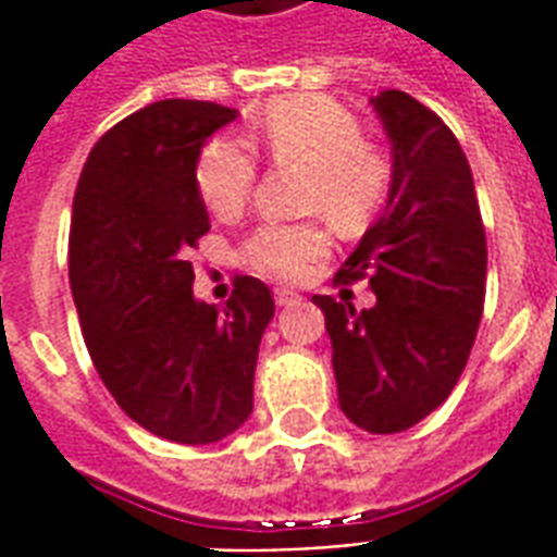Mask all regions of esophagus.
I'll return each instance as SVG.
<instances>
[{
    "instance_id": "34e87169",
    "label": "esophagus",
    "mask_w": 557,
    "mask_h": 557,
    "mask_svg": "<svg viewBox=\"0 0 557 557\" xmlns=\"http://www.w3.org/2000/svg\"><path fill=\"white\" fill-rule=\"evenodd\" d=\"M300 300H304V297L297 295V292H292V288H274V304H277V307H295Z\"/></svg>"
}]
</instances>
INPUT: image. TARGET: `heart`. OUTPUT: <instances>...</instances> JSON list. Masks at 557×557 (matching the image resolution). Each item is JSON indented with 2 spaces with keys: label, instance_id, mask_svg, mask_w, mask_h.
Wrapping results in <instances>:
<instances>
[{
  "label": "heart",
  "instance_id": "heart-1",
  "mask_svg": "<svg viewBox=\"0 0 557 557\" xmlns=\"http://www.w3.org/2000/svg\"><path fill=\"white\" fill-rule=\"evenodd\" d=\"M253 146L274 165L304 169L300 207L321 210L333 224L362 227L392 186V160L362 137V122L326 96L271 101L253 131ZM257 184V160L233 139H212L195 163V186L215 219L245 210ZM326 253L318 222L262 224L242 245V260L280 280L304 277Z\"/></svg>",
  "mask_w": 557,
  "mask_h": 557
}]
</instances>
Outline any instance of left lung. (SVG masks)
<instances>
[{"instance_id":"obj_1","label":"left lung","mask_w":557,"mask_h":557,"mask_svg":"<svg viewBox=\"0 0 557 557\" xmlns=\"http://www.w3.org/2000/svg\"><path fill=\"white\" fill-rule=\"evenodd\" d=\"M371 104L392 139V189L338 280L368 277L376 304H312L333 342L342 411L359 430L392 435L456 388L485 307L487 245L456 134L409 92L382 90Z\"/></svg>"}]
</instances>
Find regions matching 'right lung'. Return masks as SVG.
Segmentation results:
<instances>
[{
	"instance_id": "obj_1",
	"label": "right lung",
	"mask_w": 557,
	"mask_h": 557,
	"mask_svg": "<svg viewBox=\"0 0 557 557\" xmlns=\"http://www.w3.org/2000/svg\"><path fill=\"white\" fill-rule=\"evenodd\" d=\"M236 119L165 99L92 146L70 227V286L84 342L119 409L175 444H215L253 411L271 288L239 277L222 309L195 300L189 248L210 231L195 186L203 143Z\"/></svg>"
}]
</instances>
